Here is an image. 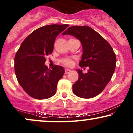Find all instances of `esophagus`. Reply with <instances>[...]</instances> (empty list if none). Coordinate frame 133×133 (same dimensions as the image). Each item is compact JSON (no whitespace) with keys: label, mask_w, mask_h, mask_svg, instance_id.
<instances>
[{"label":"esophagus","mask_w":133,"mask_h":133,"mask_svg":"<svg viewBox=\"0 0 133 133\" xmlns=\"http://www.w3.org/2000/svg\"><path fill=\"white\" fill-rule=\"evenodd\" d=\"M71 72V70H68V69H65V74H68V73H69V72Z\"/></svg>","instance_id":"34e87169"}]
</instances>
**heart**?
I'll use <instances>...</instances> for the list:
<instances>
[{
  "label": "heart",
  "mask_w": 133,
  "mask_h": 133,
  "mask_svg": "<svg viewBox=\"0 0 133 133\" xmlns=\"http://www.w3.org/2000/svg\"><path fill=\"white\" fill-rule=\"evenodd\" d=\"M61 62L66 66H72L73 65L74 61L70 58H65L61 60Z\"/></svg>",
  "instance_id": "obj_1"
}]
</instances>
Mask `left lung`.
<instances>
[{"mask_svg": "<svg viewBox=\"0 0 133 133\" xmlns=\"http://www.w3.org/2000/svg\"><path fill=\"white\" fill-rule=\"evenodd\" d=\"M63 35H71L81 42L83 54L81 67H89L87 73L78 69L79 79L72 85L74 94L83 99L99 95L104 90L115 71L116 57L108 42L88 26H70Z\"/></svg>", "mask_w": 133, "mask_h": 133, "instance_id": "1", "label": "left lung"}]
</instances>
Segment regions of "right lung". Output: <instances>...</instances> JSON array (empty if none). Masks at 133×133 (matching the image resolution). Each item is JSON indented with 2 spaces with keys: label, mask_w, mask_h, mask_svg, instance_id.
I'll list each match as a JSON object with an SVG mask.
<instances>
[{
  "label": "right lung",
  "mask_w": 133,
  "mask_h": 133,
  "mask_svg": "<svg viewBox=\"0 0 133 133\" xmlns=\"http://www.w3.org/2000/svg\"><path fill=\"white\" fill-rule=\"evenodd\" d=\"M68 26L54 24L37 28L23 41L16 52L14 70L17 81L32 98L46 99L56 94L65 70L56 65L48 68L45 65V57L52 53L56 38Z\"/></svg>",
  "instance_id": "1"
}]
</instances>
